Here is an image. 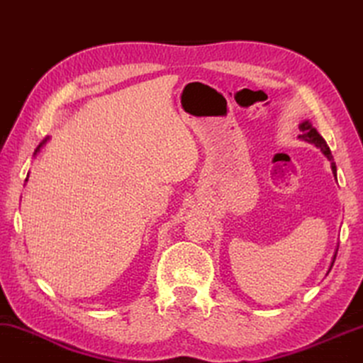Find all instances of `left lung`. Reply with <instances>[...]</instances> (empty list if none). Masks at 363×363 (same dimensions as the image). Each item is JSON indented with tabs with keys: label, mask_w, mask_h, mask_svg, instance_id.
<instances>
[{
	"label": "left lung",
	"mask_w": 363,
	"mask_h": 363,
	"mask_svg": "<svg viewBox=\"0 0 363 363\" xmlns=\"http://www.w3.org/2000/svg\"><path fill=\"white\" fill-rule=\"evenodd\" d=\"M298 128H300V132H301V135H298V137H300L301 140H306V142H310V143L315 145V147H318V148H320V150L323 151L324 156H326V158H328L329 161H333L331 150H329L326 140H324V138L321 137V135L316 132V128L311 127L310 122H303V123H300ZM331 166H333L334 174H336V164L331 163ZM334 259H336V257H334Z\"/></svg>",
	"instance_id": "left-lung-1"
}]
</instances>
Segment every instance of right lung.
<instances>
[{
    "mask_svg": "<svg viewBox=\"0 0 363 363\" xmlns=\"http://www.w3.org/2000/svg\"><path fill=\"white\" fill-rule=\"evenodd\" d=\"M43 143H45V140H43V142H42V143H40V145H39V147H37V150H35V153H37V151H39V148H40V147H42V145H43Z\"/></svg>",
    "mask_w": 363,
    "mask_h": 363,
    "instance_id": "1",
    "label": "right lung"
}]
</instances>
